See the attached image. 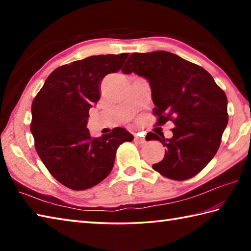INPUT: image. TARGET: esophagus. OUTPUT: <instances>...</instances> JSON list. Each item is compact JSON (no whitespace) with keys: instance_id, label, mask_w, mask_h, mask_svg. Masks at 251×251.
I'll list each match as a JSON object with an SVG mask.
<instances>
[{"instance_id":"esophagus-1","label":"esophagus","mask_w":251,"mask_h":251,"mask_svg":"<svg viewBox=\"0 0 251 251\" xmlns=\"http://www.w3.org/2000/svg\"><path fill=\"white\" fill-rule=\"evenodd\" d=\"M135 141H136L137 143H139V145H145V143L147 142V141H146V138L143 137V136H140L139 134L135 135Z\"/></svg>"}]
</instances>
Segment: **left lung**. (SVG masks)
<instances>
[{
  "mask_svg": "<svg viewBox=\"0 0 251 251\" xmlns=\"http://www.w3.org/2000/svg\"><path fill=\"white\" fill-rule=\"evenodd\" d=\"M122 72H134L150 84L158 125L175 123L169 139L151 132L149 140L166 147L153 169L174 180L194 177L219 149L228 121L225 92L205 69L165 50L134 52Z\"/></svg>",
  "mask_w": 251,
  "mask_h": 251,
  "instance_id": "left-lung-1",
  "label": "left lung"
}]
</instances>
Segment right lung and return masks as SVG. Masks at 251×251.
<instances>
[{"mask_svg": "<svg viewBox=\"0 0 251 251\" xmlns=\"http://www.w3.org/2000/svg\"><path fill=\"white\" fill-rule=\"evenodd\" d=\"M129 54L90 56L52 71L31 106L35 150L52 177L72 190H86L108 177L121 143L134 136L122 127L93 138L89 109L100 99L99 86L121 70Z\"/></svg>", "mask_w": 251, "mask_h": 251, "instance_id": "right-lung-1", "label": "right lung"}]
</instances>
